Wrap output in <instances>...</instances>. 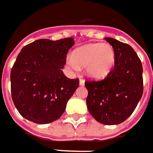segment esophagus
Wrapping results in <instances>:
<instances>
[{
    "label": "esophagus",
    "mask_w": 153,
    "mask_h": 153,
    "mask_svg": "<svg viewBox=\"0 0 153 153\" xmlns=\"http://www.w3.org/2000/svg\"><path fill=\"white\" fill-rule=\"evenodd\" d=\"M79 85H80V86H84V85H85V80H84L83 79H79Z\"/></svg>",
    "instance_id": "34e87169"
}]
</instances>
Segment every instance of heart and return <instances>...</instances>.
Listing matches in <instances>:
<instances>
[{
  "mask_svg": "<svg viewBox=\"0 0 153 153\" xmlns=\"http://www.w3.org/2000/svg\"><path fill=\"white\" fill-rule=\"evenodd\" d=\"M116 63V52L111 44L108 42L90 43L78 48L72 57L67 59V64L74 71L80 67L85 68L86 74L92 79H103L106 77Z\"/></svg>",
  "mask_w": 153,
  "mask_h": 153,
  "instance_id": "heart-1",
  "label": "heart"
}]
</instances>
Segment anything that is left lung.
<instances>
[{
	"instance_id": "left-lung-1",
	"label": "left lung",
	"mask_w": 153,
	"mask_h": 153,
	"mask_svg": "<svg viewBox=\"0 0 153 153\" xmlns=\"http://www.w3.org/2000/svg\"><path fill=\"white\" fill-rule=\"evenodd\" d=\"M116 52L113 70L104 79L86 81V104L90 115L104 125H117L133 113L143 94L142 65L131 47L105 38Z\"/></svg>"
}]
</instances>
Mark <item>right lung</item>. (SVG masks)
I'll list each match as a JSON object with an SVG mask.
<instances>
[{"mask_svg":"<svg viewBox=\"0 0 153 153\" xmlns=\"http://www.w3.org/2000/svg\"><path fill=\"white\" fill-rule=\"evenodd\" d=\"M72 37L38 39L23 47L11 72L12 100L21 116L37 124H48L63 114L79 87V79L63 74Z\"/></svg>","mask_w":153,"mask_h":153,"instance_id":"right-lung-1","label":"right lung"}]
</instances>
